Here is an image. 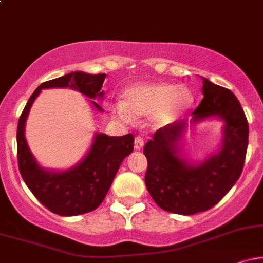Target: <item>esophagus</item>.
<instances>
[{"instance_id":"obj_1","label":"esophagus","mask_w":263,"mask_h":263,"mask_svg":"<svg viewBox=\"0 0 263 263\" xmlns=\"http://www.w3.org/2000/svg\"><path fill=\"white\" fill-rule=\"evenodd\" d=\"M144 142H143V138L141 137V136H137V137L135 138V148L136 149H141L142 147H143Z\"/></svg>"}]
</instances>
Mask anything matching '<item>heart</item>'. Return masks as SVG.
Returning <instances> with one entry per match:
<instances>
[{
	"label": "heart",
	"mask_w": 263,
	"mask_h": 263,
	"mask_svg": "<svg viewBox=\"0 0 263 263\" xmlns=\"http://www.w3.org/2000/svg\"><path fill=\"white\" fill-rule=\"evenodd\" d=\"M125 101H116L112 115L126 123L135 119L152 117L156 125H165L176 120L193 104V93L186 86L168 83L137 84L126 90Z\"/></svg>",
	"instance_id": "obj_1"
}]
</instances>
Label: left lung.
I'll return each mask as SVG.
<instances>
[{"label": "left lung", "instance_id": "8db88e82", "mask_svg": "<svg viewBox=\"0 0 263 263\" xmlns=\"http://www.w3.org/2000/svg\"><path fill=\"white\" fill-rule=\"evenodd\" d=\"M203 100L193 112L192 123L216 116L224 121L221 149L199 164L179 156V142L186 119L157 129L143 153L144 183L163 210L193 215L209 210L229 193L242 173L249 143V123L236 96L226 87L203 78Z\"/></svg>", "mask_w": 263, "mask_h": 263}]
</instances>
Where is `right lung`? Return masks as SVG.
Returning <instances> with one entry per match:
<instances>
[{"label":"right lung","instance_id":"add662e5","mask_svg":"<svg viewBox=\"0 0 263 263\" xmlns=\"http://www.w3.org/2000/svg\"><path fill=\"white\" fill-rule=\"evenodd\" d=\"M106 74H86L83 71L41 84L21 114L17 127V158L21 176L29 190L42 204L54 214L75 216L95 210L106 197L120 164L134 151V135H95L92 146L85 158L74 168L64 172L47 171L39 167L25 137V125L29 108L42 89L71 87L87 98H102L100 91ZM99 111L100 105L91 101Z\"/></svg>","mask_w":263,"mask_h":263}]
</instances>
